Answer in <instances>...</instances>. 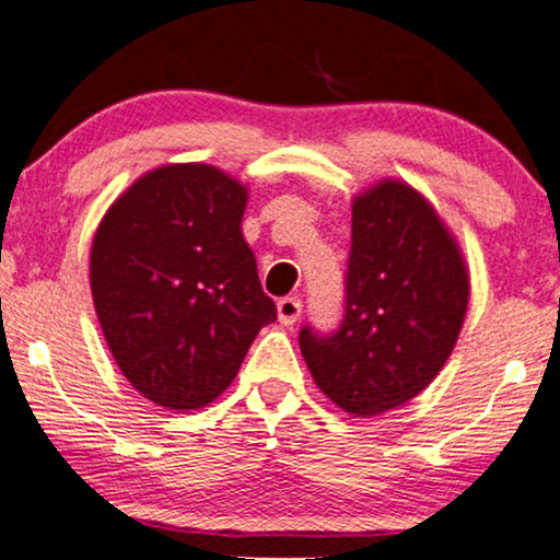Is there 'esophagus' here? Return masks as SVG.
<instances>
[{"label":"esophagus","instance_id":"esophagus-1","mask_svg":"<svg viewBox=\"0 0 560 560\" xmlns=\"http://www.w3.org/2000/svg\"><path fill=\"white\" fill-rule=\"evenodd\" d=\"M276 313H279V320L284 325H292L300 320L302 315L300 296H284V300H279V304H276Z\"/></svg>","mask_w":560,"mask_h":560}]
</instances>
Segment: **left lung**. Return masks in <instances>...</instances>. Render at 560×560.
<instances>
[{
	"instance_id": "1",
	"label": "left lung",
	"mask_w": 560,
	"mask_h": 560,
	"mask_svg": "<svg viewBox=\"0 0 560 560\" xmlns=\"http://www.w3.org/2000/svg\"><path fill=\"white\" fill-rule=\"evenodd\" d=\"M470 276L436 209L402 180L353 198L343 320L300 330L315 385L346 413L380 416L442 372L468 313Z\"/></svg>"
}]
</instances>
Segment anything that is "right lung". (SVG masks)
<instances>
[{"mask_svg":"<svg viewBox=\"0 0 560 560\" xmlns=\"http://www.w3.org/2000/svg\"><path fill=\"white\" fill-rule=\"evenodd\" d=\"M247 188L214 165L141 175L113 201L90 250V289L118 370L170 410L209 406L276 320L243 214Z\"/></svg>","mask_w":560,"mask_h":560,"instance_id":"1","label":"right lung"}]
</instances>
